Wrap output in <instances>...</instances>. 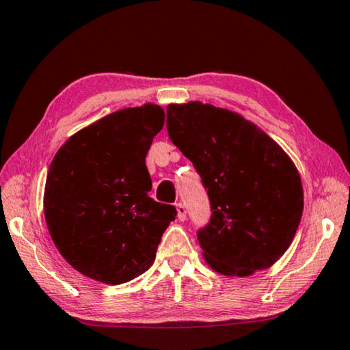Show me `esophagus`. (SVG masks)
Here are the masks:
<instances>
[{"label":"esophagus","mask_w":350,"mask_h":350,"mask_svg":"<svg viewBox=\"0 0 350 350\" xmlns=\"http://www.w3.org/2000/svg\"><path fill=\"white\" fill-rule=\"evenodd\" d=\"M176 212H178V219H180V221H185V219L187 218L186 206L183 204V203H178V204H176Z\"/></svg>","instance_id":"34e87169"}]
</instances>
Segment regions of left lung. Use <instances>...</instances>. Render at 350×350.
I'll use <instances>...</instances> for the list:
<instances>
[{
    "instance_id": "8db88e82",
    "label": "left lung",
    "mask_w": 350,
    "mask_h": 350,
    "mask_svg": "<svg viewBox=\"0 0 350 350\" xmlns=\"http://www.w3.org/2000/svg\"><path fill=\"white\" fill-rule=\"evenodd\" d=\"M167 133L209 198V223L197 230L207 265L237 277L271 267L303 215L301 180L291 158L243 116L198 101L167 106Z\"/></svg>"
}]
</instances>
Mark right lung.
<instances>
[{
    "mask_svg": "<svg viewBox=\"0 0 350 350\" xmlns=\"http://www.w3.org/2000/svg\"><path fill=\"white\" fill-rule=\"evenodd\" d=\"M164 124L155 104L104 116L66 141L49 169L44 215L69 265L106 284L127 283L155 260L175 206L157 203L146 155Z\"/></svg>",
    "mask_w": 350,
    "mask_h": 350,
    "instance_id": "add662e5",
    "label": "right lung"
}]
</instances>
